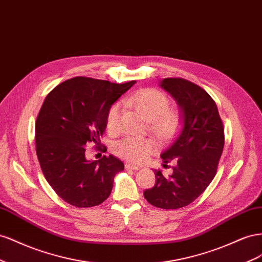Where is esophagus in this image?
I'll use <instances>...</instances> for the list:
<instances>
[{"instance_id": "1", "label": "esophagus", "mask_w": 262, "mask_h": 262, "mask_svg": "<svg viewBox=\"0 0 262 262\" xmlns=\"http://www.w3.org/2000/svg\"><path fill=\"white\" fill-rule=\"evenodd\" d=\"M125 169L126 170H139L140 167L136 166V164H133V163H125Z\"/></svg>"}]
</instances>
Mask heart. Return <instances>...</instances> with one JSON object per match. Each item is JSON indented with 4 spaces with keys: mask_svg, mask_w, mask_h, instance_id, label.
Instances as JSON below:
<instances>
[{
    "mask_svg": "<svg viewBox=\"0 0 262 262\" xmlns=\"http://www.w3.org/2000/svg\"><path fill=\"white\" fill-rule=\"evenodd\" d=\"M126 106L135 108L150 124V130L161 140L172 137L180 125V114L169 107L168 96L155 89H144L124 99ZM121 105L114 104L106 116V127L110 133L119 129ZM157 150V144L150 138L128 136L116 141L113 151L121 158L132 162H143Z\"/></svg>",
    "mask_w": 262,
    "mask_h": 262,
    "instance_id": "obj_1",
    "label": "heart"
}]
</instances>
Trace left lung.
<instances>
[{
	"instance_id": "1",
	"label": "left lung",
	"mask_w": 262,
	"mask_h": 262,
	"mask_svg": "<svg viewBox=\"0 0 262 262\" xmlns=\"http://www.w3.org/2000/svg\"><path fill=\"white\" fill-rule=\"evenodd\" d=\"M160 86L178 102L183 125L161 154L163 162L177 160L173 173L164 178L156 170V183L144 196L156 207L176 210L192 203L212 182L225 138L217 106L204 89L181 78L163 79Z\"/></svg>"
}]
</instances>
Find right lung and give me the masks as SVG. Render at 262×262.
Listing matches in <instances>:
<instances>
[{"label":"right lung","instance_id":"1","mask_svg":"<svg viewBox=\"0 0 262 262\" xmlns=\"http://www.w3.org/2000/svg\"><path fill=\"white\" fill-rule=\"evenodd\" d=\"M135 82L118 84L76 77L52 89L45 99L35 124L37 158L47 182L70 205L85 208L103 203L115 174L124 170V163L112 155L86 160L85 145L93 143L105 151L100 137L108 111Z\"/></svg>","mask_w":262,"mask_h":262}]
</instances>
